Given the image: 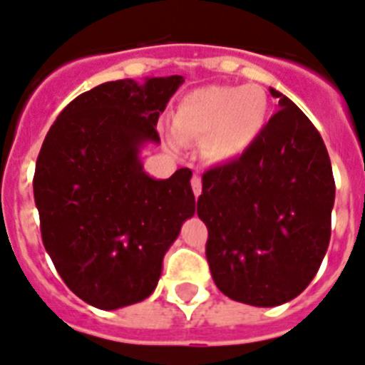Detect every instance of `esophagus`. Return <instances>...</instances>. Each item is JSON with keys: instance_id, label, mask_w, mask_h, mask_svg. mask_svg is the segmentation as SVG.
<instances>
[{"instance_id": "1", "label": "esophagus", "mask_w": 365, "mask_h": 365, "mask_svg": "<svg viewBox=\"0 0 365 365\" xmlns=\"http://www.w3.org/2000/svg\"><path fill=\"white\" fill-rule=\"evenodd\" d=\"M191 187H192V192H195V197H200L202 192V180L200 176H192L191 178Z\"/></svg>"}]
</instances>
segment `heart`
I'll use <instances>...</instances> for the list:
<instances>
[{
	"label": "heart",
	"instance_id": "1",
	"mask_svg": "<svg viewBox=\"0 0 365 365\" xmlns=\"http://www.w3.org/2000/svg\"><path fill=\"white\" fill-rule=\"evenodd\" d=\"M271 103L259 85L195 88L180 100L173 131L180 143H200L213 163L240 159L256 145L269 122Z\"/></svg>",
	"mask_w": 365,
	"mask_h": 365
}]
</instances>
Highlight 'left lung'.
Listing matches in <instances>:
<instances>
[{
  "label": "left lung",
  "mask_w": 365,
  "mask_h": 365,
  "mask_svg": "<svg viewBox=\"0 0 365 365\" xmlns=\"http://www.w3.org/2000/svg\"><path fill=\"white\" fill-rule=\"evenodd\" d=\"M280 111L256 145L202 174L213 282L232 301L278 306L306 289L329 249L332 167L319 131L274 88Z\"/></svg>",
  "instance_id": "left-lung-1"
}]
</instances>
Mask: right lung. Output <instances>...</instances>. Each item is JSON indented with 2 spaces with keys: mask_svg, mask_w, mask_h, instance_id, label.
<instances>
[{
  "mask_svg": "<svg viewBox=\"0 0 365 365\" xmlns=\"http://www.w3.org/2000/svg\"><path fill=\"white\" fill-rule=\"evenodd\" d=\"M182 76L118 79L64 107L36 158L33 192L46 252L70 292L100 310L145 301L195 213L192 173L154 180L139 159Z\"/></svg>",
  "mask_w": 365,
  "mask_h": 365,
  "instance_id": "right-lung-1",
  "label": "right lung"
}]
</instances>
